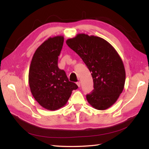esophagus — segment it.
Here are the masks:
<instances>
[{"label": "esophagus", "mask_w": 149, "mask_h": 149, "mask_svg": "<svg viewBox=\"0 0 149 149\" xmlns=\"http://www.w3.org/2000/svg\"><path fill=\"white\" fill-rule=\"evenodd\" d=\"M76 84H77V85L78 86V87H80V86H81V82H80V81L77 82Z\"/></svg>", "instance_id": "1"}]
</instances>
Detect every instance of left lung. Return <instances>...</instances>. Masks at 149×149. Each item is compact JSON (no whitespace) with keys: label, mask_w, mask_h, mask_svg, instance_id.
<instances>
[{"label":"left lung","mask_w":149,"mask_h":149,"mask_svg":"<svg viewBox=\"0 0 149 149\" xmlns=\"http://www.w3.org/2000/svg\"><path fill=\"white\" fill-rule=\"evenodd\" d=\"M91 73L93 90L86 95L90 105L105 110L115 103L124 88L125 71L118 52L106 40L85 34L66 40Z\"/></svg>","instance_id":"1"}]
</instances>
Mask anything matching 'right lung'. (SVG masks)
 Wrapping results in <instances>:
<instances>
[{
	"mask_svg": "<svg viewBox=\"0 0 149 149\" xmlns=\"http://www.w3.org/2000/svg\"><path fill=\"white\" fill-rule=\"evenodd\" d=\"M64 38H49L34 52L29 72L31 93L41 106L54 111L67 102L77 85L69 81L65 72L58 68V56Z\"/></svg>",
	"mask_w": 149,
	"mask_h": 149,
	"instance_id": "1",
	"label": "right lung"
}]
</instances>
